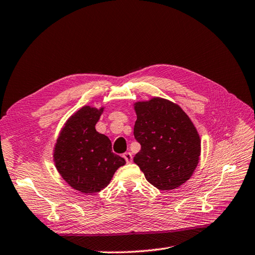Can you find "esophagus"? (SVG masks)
Returning <instances> with one entry per match:
<instances>
[{
  "label": "esophagus",
  "instance_id": "34e87169",
  "mask_svg": "<svg viewBox=\"0 0 255 255\" xmlns=\"http://www.w3.org/2000/svg\"><path fill=\"white\" fill-rule=\"evenodd\" d=\"M123 157L125 158V161H126L127 164L132 162V155H131V153H130V152H125V153H124Z\"/></svg>",
  "mask_w": 255,
  "mask_h": 255
}]
</instances>
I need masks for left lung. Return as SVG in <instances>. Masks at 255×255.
Segmentation results:
<instances>
[{"label": "left lung", "mask_w": 255, "mask_h": 255, "mask_svg": "<svg viewBox=\"0 0 255 255\" xmlns=\"http://www.w3.org/2000/svg\"><path fill=\"white\" fill-rule=\"evenodd\" d=\"M133 135L141 150L133 162L159 190H171L190 178L199 163L201 140L179 105L154 98L134 104Z\"/></svg>", "instance_id": "1"}]
</instances>
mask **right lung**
I'll return each mask as SVG.
<instances>
[{
    "label": "right lung",
    "instance_id": "1",
    "mask_svg": "<svg viewBox=\"0 0 255 255\" xmlns=\"http://www.w3.org/2000/svg\"><path fill=\"white\" fill-rule=\"evenodd\" d=\"M102 112L84 106L75 113L62 129L53 155L68 185L88 194L103 190L117 168L126 163L112 152L111 140L96 130Z\"/></svg>",
    "mask_w": 255,
    "mask_h": 255
}]
</instances>
